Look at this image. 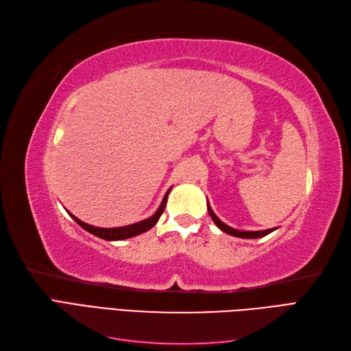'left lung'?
<instances>
[{
  "mask_svg": "<svg viewBox=\"0 0 351 351\" xmlns=\"http://www.w3.org/2000/svg\"><path fill=\"white\" fill-rule=\"evenodd\" d=\"M208 210H209L210 218L214 219V222L217 224V227H218L219 230L224 231V232H227V234H230V236H236V237H241V239H259V237L267 236V234H269V232L274 231V228L263 230V231H239V230H234V228H231V227L226 226L224 222H222V221L214 214V210H212V208L209 206V204H208Z\"/></svg>",
  "mask_w": 351,
  "mask_h": 351,
  "instance_id": "1",
  "label": "left lung"
}]
</instances>
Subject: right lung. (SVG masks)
<instances>
[{
	"mask_svg": "<svg viewBox=\"0 0 351 351\" xmlns=\"http://www.w3.org/2000/svg\"><path fill=\"white\" fill-rule=\"evenodd\" d=\"M168 193H169V190L167 192V195L164 196L161 206L158 208V210L155 212V214L151 218H147V219L141 221V222H136V224H132V226L119 227V228H99V227H93V226H89V224H84V222H82L80 219H77L76 217H73V215H71V218L76 221L82 228L89 231L90 234L97 236L99 239H104V240H124V239H129V237L139 236V234H142V232L151 230L156 224L159 217L162 215V212L165 209Z\"/></svg>",
	"mask_w": 351,
	"mask_h": 351,
	"instance_id": "add662e5",
	"label": "right lung"
}]
</instances>
